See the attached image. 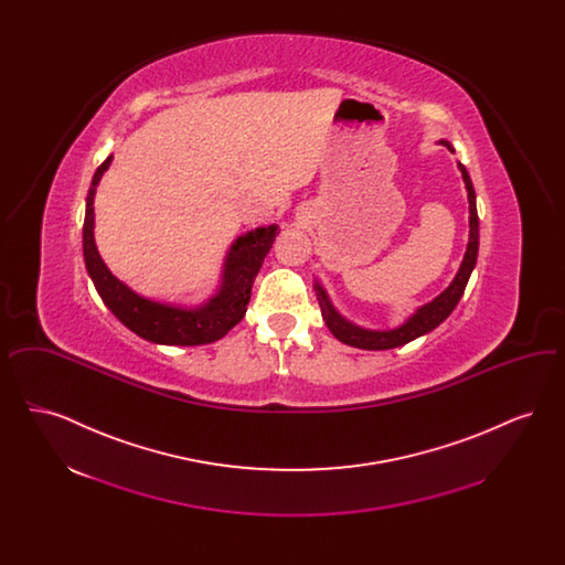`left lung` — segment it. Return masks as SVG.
Wrapping results in <instances>:
<instances>
[{"label":"left lung","mask_w":565,"mask_h":565,"mask_svg":"<svg viewBox=\"0 0 565 565\" xmlns=\"http://www.w3.org/2000/svg\"><path fill=\"white\" fill-rule=\"evenodd\" d=\"M443 146H447L451 152H454V146L449 141H440ZM459 171H461V178H463V184L468 190V205H470V237H468V247H466V254H463V260L459 265L457 270L456 279L449 284V288L445 292L436 296L431 302L419 307L403 326L398 328H392V330H366V328H360L355 323H351L350 320H345L330 302V298L326 295L320 284H316V296H318V302L322 307V318L328 330L345 345L351 348H358V350H394V348H401L406 345L411 341H415L417 337H424L428 334L430 330H434L438 323L445 322L451 311L456 309L459 298L466 290V284L470 279V273L477 265V256H479V214H477V194L472 189V182H470V175L466 171V167L461 162H457Z\"/></svg>","instance_id":"8db88e82"}]
</instances>
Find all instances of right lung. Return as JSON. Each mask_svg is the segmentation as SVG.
<instances>
[{"instance_id":"1","label":"right lung","mask_w":565,"mask_h":565,"mask_svg":"<svg viewBox=\"0 0 565 565\" xmlns=\"http://www.w3.org/2000/svg\"><path fill=\"white\" fill-rule=\"evenodd\" d=\"M109 162L111 157L102 162L93 175L88 196H86V214H84V228H82L84 265L102 300L120 322L125 323L129 330H134L137 337L150 343L207 345L222 339L233 326L242 322L247 311L252 284L279 233L277 224L260 226L235 239L224 260L222 284L205 305L184 309V307L164 305L159 300H150L146 296L137 295L127 284L114 277L106 267V263L102 260L95 245L93 201H95L97 184L106 173Z\"/></svg>"}]
</instances>
